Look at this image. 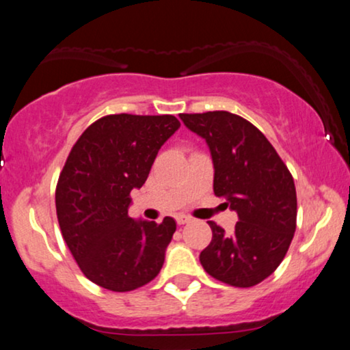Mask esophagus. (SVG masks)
<instances>
[{
    "label": "esophagus",
    "mask_w": 350,
    "mask_h": 350,
    "mask_svg": "<svg viewBox=\"0 0 350 350\" xmlns=\"http://www.w3.org/2000/svg\"><path fill=\"white\" fill-rule=\"evenodd\" d=\"M190 220H191V219L187 217V215H177V217H176L177 225H185V224H189Z\"/></svg>",
    "instance_id": "34e87169"
}]
</instances>
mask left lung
Listing matches in <instances>:
<instances>
[{"label": "left lung", "mask_w": 350, "mask_h": 350, "mask_svg": "<svg viewBox=\"0 0 350 350\" xmlns=\"http://www.w3.org/2000/svg\"><path fill=\"white\" fill-rule=\"evenodd\" d=\"M203 137L214 165V193L238 214L231 234L208 222L213 241L200 254L204 271L233 287H252L275 271L297 228L293 177L262 131L226 111L180 114Z\"/></svg>", "instance_id": "8db88e82"}]
</instances>
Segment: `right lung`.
<instances>
[{"mask_svg":"<svg viewBox=\"0 0 350 350\" xmlns=\"http://www.w3.org/2000/svg\"><path fill=\"white\" fill-rule=\"evenodd\" d=\"M179 126L174 116H106L72 146L58 177L57 217L81 271L103 288L130 292L163 267L176 220H136L128 208Z\"/></svg>","mask_w":350,"mask_h":350,"instance_id":"obj_1","label":"right lung"}]
</instances>
